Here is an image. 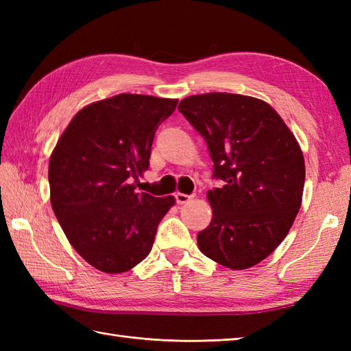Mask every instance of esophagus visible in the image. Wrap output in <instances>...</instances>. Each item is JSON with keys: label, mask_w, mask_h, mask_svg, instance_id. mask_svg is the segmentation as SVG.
<instances>
[{"label": "esophagus", "mask_w": 351, "mask_h": 351, "mask_svg": "<svg viewBox=\"0 0 351 351\" xmlns=\"http://www.w3.org/2000/svg\"><path fill=\"white\" fill-rule=\"evenodd\" d=\"M175 199H176V204H178V205H184V204L189 202V200L191 199V196L184 195V193H176Z\"/></svg>", "instance_id": "1"}]
</instances>
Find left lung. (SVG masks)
<instances>
[{
    "instance_id": "1",
    "label": "left lung",
    "mask_w": 351,
    "mask_h": 351,
    "mask_svg": "<svg viewBox=\"0 0 351 351\" xmlns=\"http://www.w3.org/2000/svg\"><path fill=\"white\" fill-rule=\"evenodd\" d=\"M178 110L202 136L220 189L208 191L205 256L232 270L259 264L283 241L300 210L304 160L293 132L267 102L235 93L189 96Z\"/></svg>"
}]
</instances>
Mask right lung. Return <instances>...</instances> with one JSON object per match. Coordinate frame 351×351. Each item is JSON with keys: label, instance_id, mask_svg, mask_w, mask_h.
Listing matches in <instances>:
<instances>
[{"label": "right lung", "instance_id": "right-lung-1", "mask_svg": "<svg viewBox=\"0 0 351 351\" xmlns=\"http://www.w3.org/2000/svg\"><path fill=\"white\" fill-rule=\"evenodd\" d=\"M178 99L122 93L80 110L51 155V205L72 247L106 273H123L152 249L175 197L136 193L155 131Z\"/></svg>", "mask_w": 351, "mask_h": 351}]
</instances>
